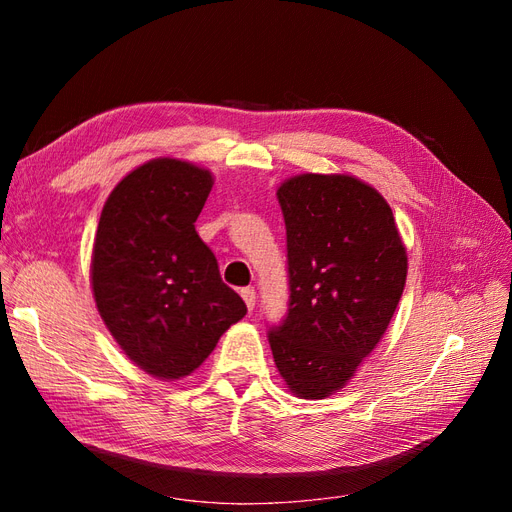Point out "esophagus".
I'll return each instance as SVG.
<instances>
[{
	"label": "esophagus",
	"mask_w": 512,
	"mask_h": 512,
	"mask_svg": "<svg viewBox=\"0 0 512 512\" xmlns=\"http://www.w3.org/2000/svg\"><path fill=\"white\" fill-rule=\"evenodd\" d=\"M241 297H243V301H245V305H247V309H254V305H256V290L254 288H241Z\"/></svg>",
	"instance_id": "obj_1"
}]
</instances>
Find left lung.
<instances>
[{"label":"left lung","instance_id":"1","mask_svg":"<svg viewBox=\"0 0 512 512\" xmlns=\"http://www.w3.org/2000/svg\"><path fill=\"white\" fill-rule=\"evenodd\" d=\"M277 200L290 301L269 344L288 391L324 399L344 389L389 329L406 286V245L384 196L352 175L290 177Z\"/></svg>","mask_w":512,"mask_h":512}]
</instances>
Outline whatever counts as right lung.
<instances>
[{"mask_svg": "<svg viewBox=\"0 0 512 512\" xmlns=\"http://www.w3.org/2000/svg\"><path fill=\"white\" fill-rule=\"evenodd\" d=\"M211 188L207 168L149 160L115 185L96 232L98 312L128 359L166 382L203 365L247 312L194 228Z\"/></svg>", "mask_w": 512, "mask_h": 512, "instance_id": "right-lung-1", "label": "right lung"}]
</instances>
